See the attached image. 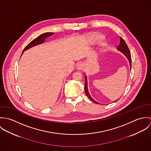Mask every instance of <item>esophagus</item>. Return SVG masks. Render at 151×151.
I'll use <instances>...</instances> for the list:
<instances>
[{
    "mask_svg": "<svg viewBox=\"0 0 151 151\" xmlns=\"http://www.w3.org/2000/svg\"><path fill=\"white\" fill-rule=\"evenodd\" d=\"M77 68L78 70H84L85 68V65H84L83 63H80L77 65Z\"/></svg>",
    "mask_w": 151,
    "mask_h": 151,
    "instance_id": "1",
    "label": "esophagus"
}]
</instances>
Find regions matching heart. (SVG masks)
Returning a JSON list of instances; mask_svg holds the SVG:
<instances>
[{
  "label": "heart",
  "instance_id": "heart-1",
  "mask_svg": "<svg viewBox=\"0 0 151 151\" xmlns=\"http://www.w3.org/2000/svg\"><path fill=\"white\" fill-rule=\"evenodd\" d=\"M103 38V37L102 35H95V36L92 37L91 39V42H96V41H101L102 39Z\"/></svg>",
  "mask_w": 151,
  "mask_h": 151
}]
</instances>
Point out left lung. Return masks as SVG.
<instances>
[{
  "mask_svg": "<svg viewBox=\"0 0 151 151\" xmlns=\"http://www.w3.org/2000/svg\"><path fill=\"white\" fill-rule=\"evenodd\" d=\"M120 44L119 45L117 46V49L119 51H120L123 55H125V56L127 58V59H128L129 62V66H130V70H131V54H130V52H129V49L128 47V46L127 45V44L126 43V42L124 41V40L121 37H120ZM85 80H86V82H85V92H86V96L88 97V98L92 101L93 102V103L95 104H100L99 103L97 102L96 101H95L91 96V95L89 94V91H88V81H87V77H86V76L85 77ZM118 100V99H117ZM117 100L113 102H116Z\"/></svg>",
  "mask_w": 151,
  "mask_h": 151,
  "instance_id": "8db88e82",
  "label": "left lung"
}]
</instances>
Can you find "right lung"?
Segmentation results:
<instances>
[{"label":"right lung","mask_w":151,"mask_h":151,"mask_svg":"<svg viewBox=\"0 0 151 151\" xmlns=\"http://www.w3.org/2000/svg\"><path fill=\"white\" fill-rule=\"evenodd\" d=\"M54 34V32H46L41 34V35H40L39 37H38L37 38H36L35 39H34L33 41H32L30 43L27 45V46L24 48V49L23 50L22 52V55L24 53V51L30 49L32 47H34L35 46H37L38 45H40L42 44L45 42V40L46 38H47L49 37L52 36L53 34Z\"/></svg>","instance_id":"right-lung-1"}]
</instances>
